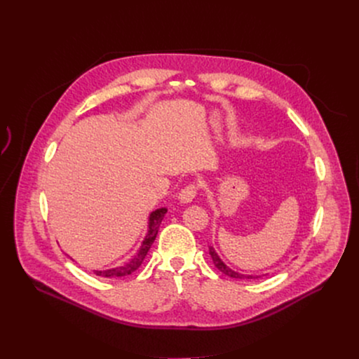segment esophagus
<instances>
[{
    "mask_svg": "<svg viewBox=\"0 0 359 359\" xmlns=\"http://www.w3.org/2000/svg\"><path fill=\"white\" fill-rule=\"evenodd\" d=\"M197 191H198V184L190 183L184 189H182V191L179 193V200L182 203H190L196 197Z\"/></svg>",
    "mask_w": 359,
    "mask_h": 359,
    "instance_id": "34e87169",
    "label": "esophagus"
}]
</instances>
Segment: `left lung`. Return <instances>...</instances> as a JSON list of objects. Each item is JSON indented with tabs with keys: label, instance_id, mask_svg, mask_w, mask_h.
I'll list each match as a JSON object with an SVG mask.
<instances>
[{
	"label": "left lung",
	"instance_id": "left-lung-1",
	"mask_svg": "<svg viewBox=\"0 0 359 359\" xmlns=\"http://www.w3.org/2000/svg\"><path fill=\"white\" fill-rule=\"evenodd\" d=\"M209 250H210V255H212V259H213V263H215V266L223 273V274H226V276H229V277H231V278H257V277H252V276H243V274H238V273H236V271H233L231 269H229L220 259H219V255L216 254V251L213 250V247H209Z\"/></svg>",
	"mask_w": 359,
	"mask_h": 359
}]
</instances>
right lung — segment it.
<instances>
[{"mask_svg": "<svg viewBox=\"0 0 359 359\" xmlns=\"http://www.w3.org/2000/svg\"><path fill=\"white\" fill-rule=\"evenodd\" d=\"M166 209H158L153 212L149 217V231H147V236L144 237L143 243H142V247L140 250L137 251V254L135 255V257L128 262L126 264L121 266V267H116V269H112V270H107V271H95L96 276H100V277H125V276H129L132 274L133 271H136L142 262L144 260L146 254L149 251V248L151 247L153 241H155L156 236H158V231H159V226L166 215Z\"/></svg>", "mask_w": 359, "mask_h": 359, "instance_id": "obj_1", "label": "right lung"}]
</instances>
